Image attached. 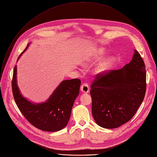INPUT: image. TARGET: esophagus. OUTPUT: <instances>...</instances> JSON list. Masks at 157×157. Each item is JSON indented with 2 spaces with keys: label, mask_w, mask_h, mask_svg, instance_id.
<instances>
[{
  "label": "esophagus",
  "mask_w": 157,
  "mask_h": 157,
  "mask_svg": "<svg viewBox=\"0 0 157 157\" xmlns=\"http://www.w3.org/2000/svg\"><path fill=\"white\" fill-rule=\"evenodd\" d=\"M81 91L82 93H88L89 92V87L87 83L82 84L81 86Z\"/></svg>",
  "instance_id": "1"
}]
</instances>
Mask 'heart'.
<instances>
[{"label":"heart","mask_w":157,"mask_h":157,"mask_svg":"<svg viewBox=\"0 0 157 157\" xmlns=\"http://www.w3.org/2000/svg\"><path fill=\"white\" fill-rule=\"evenodd\" d=\"M104 56V52L102 51H98L95 52L94 54L91 55V56L89 57L87 61L84 63V65L87 66H91L100 59L102 58ZM115 63V59L113 57H108L102 61H101L95 68L94 73L97 75L102 76L107 74L109 72Z\"/></svg>","instance_id":"obj_1"}]
</instances>
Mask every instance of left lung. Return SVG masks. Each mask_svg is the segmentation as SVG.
Wrapping results in <instances>:
<instances>
[{"label": "left lung", "mask_w": 157, "mask_h": 157, "mask_svg": "<svg viewBox=\"0 0 157 157\" xmlns=\"http://www.w3.org/2000/svg\"><path fill=\"white\" fill-rule=\"evenodd\" d=\"M92 114L98 125L116 128L128 122L144 101L146 70L134 50L132 60L122 68L98 75L91 86Z\"/></svg>", "instance_id": "8db88e82"}]
</instances>
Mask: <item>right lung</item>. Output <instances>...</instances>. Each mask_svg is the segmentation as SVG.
Listing matches in <instances>:
<instances>
[{"label":"right lung","instance_id":"obj_1","mask_svg":"<svg viewBox=\"0 0 157 157\" xmlns=\"http://www.w3.org/2000/svg\"><path fill=\"white\" fill-rule=\"evenodd\" d=\"M12 85L16 104L27 120L40 130L56 132L64 128L68 123L75 101L79 93L81 81L73 79L61 81L49 98L41 103L33 102L21 94L17 81V66L14 68Z\"/></svg>","mask_w":157,"mask_h":157}]
</instances>
